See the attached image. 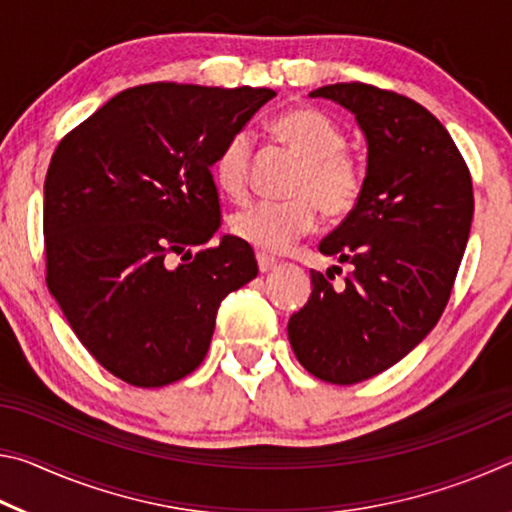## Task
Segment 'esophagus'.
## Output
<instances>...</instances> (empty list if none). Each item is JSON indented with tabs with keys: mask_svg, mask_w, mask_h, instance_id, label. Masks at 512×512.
<instances>
[{
	"mask_svg": "<svg viewBox=\"0 0 512 512\" xmlns=\"http://www.w3.org/2000/svg\"><path fill=\"white\" fill-rule=\"evenodd\" d=\"M257 266H259V271H262V273H268L277 266V259L271 257V255H266V253H257Z\"/></svg>",
	"mask_w": 512,
	"mask_h": 512,
	"instance_id": "1",
	"label": "esophagus"
}]
</instances>
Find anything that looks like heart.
Masks as SVG:
<instances>
[{
    "label": "heart",
    "mask_w": 512,
    "mask_h": 512,
    "mask_svg": "<svg viewBox=\"0 0 512 512\" xmlns=\"http://www.w3.org/2000/svg\"><path fill=\"white\" fill-rule=\"evenodd\" d=\"M277 140L302 158L289 201H257L230 216V232L264 253H282L293 241L309 235L318 212L343 219L359 205L366 173L357 155L345 149V133L323 110L300 106L277 115L271 124ZM253 135L232 133L214 155L216 187L230 198L248 192Z\"/></svg>",
    "instance_id": "heart-1"
}]
</instances>
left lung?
I'll list each match as a JSON object with an SVG mask.
<instances>
[{"label": "left lung", "instance_id": "obj_1", "mask_svg": "<svg viewBox=\"0 0 512 512\" xmlns=\"http://www.w3.org/2000/svg\"><path fill=\"white\" fill-rule=\"evenodd\" d=\"M309 97L357 117L368 173L359 205L318 246L352 271L343 284L332 268L311 271L314 289L287 329L302 368L350 386L395 366L443 316L470 237L472 176L445 126L404 94L334 83Z\"/></svg>", "mask_w": 512, "mask_h": 512}]
</instances>
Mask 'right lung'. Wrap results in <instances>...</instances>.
<instances>
[{"mask_svg": "<svg viewBox=\"0 0 512 512\" xmlns=\"http://www.w3.org/2000/svg\"><path fill=\"white\" fill-rule=\"evenodd\" d=\"M273 97L268 88L137 85L51 155L47 287L83 348L126 384L158 388L194 372L221 300L257 275L253 248L237 237L189 248L221 228L214 155Z\"/></svg>", "mask_w": 512, "mask_h": 512, "instance_id": "right-lung-1", "label": "right lung"}]
</instances>
